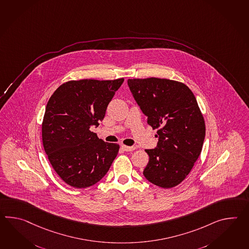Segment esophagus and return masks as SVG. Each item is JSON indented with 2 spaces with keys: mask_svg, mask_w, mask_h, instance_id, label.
<instances>
[{
  "mask_svg": "<svg viewBox=\"0 0 249 249\" xmlns=\"http://www.w3.org/2000/svg\"><path fill=\"white\" fill-rule=\"evenodd\" d=\"M122 148L124 150V151H126V152H128V151H133V150L136 149V147H135V146H127V145H125V144H122Z\"/></svg>",
  "mask_w": 249,
  "mask_h": 249,
  "instance_id": "1",
  "label": "esophagus"
}]
</instances>
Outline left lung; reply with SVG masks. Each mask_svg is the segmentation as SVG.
I'll return each mask as SVG.
<instances>
[{
	"instance_id": "8db88e82",
	"label": "left lung",
	"mask_w": 249,
	"mask_h": 249,
	"mask_svg": "<svg viewBox=\"0 0 249 249\" xmlns=\"http://www.w3.org/2000/svg\"><path fill=\"white\" fill-rule=\"evenodd\" d=\"M127 85L157 129V147L145 150L149 161L143 174L158 187L174 188L191 172L204 144L205 119L196 99L185 84L167 78H133Z\"/></svg>"
}]
</instances>
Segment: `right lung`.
<instances>
[{
	"label": "right lung",
	"instance_id": "1",
	"mask_svg": "<svg viewBox=\"0 0 249 249\" xmlns=\"http://www.w3.org/2000/svg\"><path fill=\"white\" fill-rule=\"evenodd\" d=\"M124 78L80 79L61 85L47 103L42 123L44 149L53 170L73 188H89L109 171L120 145L90 130L99 126Z\"/></svg>",
	"mask_w": 249,
	"mask_h": 249
}]
</instances>
